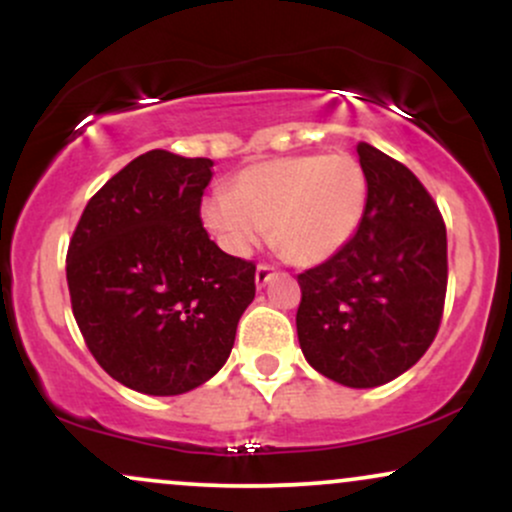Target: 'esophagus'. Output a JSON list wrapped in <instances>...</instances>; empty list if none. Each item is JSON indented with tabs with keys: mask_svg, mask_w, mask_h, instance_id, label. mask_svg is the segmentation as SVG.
<instances>
[{
	"mask_svg": "<svg viewBox=\"0 0 512 512\" xmlns=\"http://www.w3.org/2000/svg\"><path fill=\"white\" fill-rule=\"evenodd\" d=\"M272 279H274V269L269 267V264H260V267H257V272H255L257 289H264V286H267Z\"/></svg>",
	"mask_w": 512,
	"mask_h": 512,
	"instance_id": "1",
	"label": "esophagus"
}]
</instances>
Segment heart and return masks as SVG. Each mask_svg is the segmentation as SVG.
I'll return each mask as SVG.
<instances>
[{
  "label": "heart",
  "mask_w": 512,
  "mask_h": 512,
  "mask_svg": "<svg viewBox=\"0 0 512 512\" xmlns=\"http://www.w3.org/2000/svg\"><path fill=\"white\" fill-rule=\"evenodd\" d=\"M366 202L368 180L354 156H284L245 168L231 195L204 199L202 219L233 255H250L269 231L286 260L310 267L356 236Z\"/></svg>",
  "instance_id": "obj_1"
}]
</instances>
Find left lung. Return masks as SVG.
Here are the masks:
<instances>
[{"label":"left lung","mask_w":512,"mask_h":512,"mask_svg":"<svg viewBox=\"0 0 512 512\" xmlns=\"http://www.w3.org/2000/svg\"><path fill=\"white\" fill-rule=\"evenodd\" d=\"M368 202L356 236L298 274V344L317 373L346 387L395 380L426 354L443 317V216L407 166L358 144Z\"/></svg>","instance_id":"1"}]
</instances>
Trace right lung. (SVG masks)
I'll return each mask as SVG.
<instances>
[{
  "instance_id": "1",
  "label": "right lung",
  "mask_w": 512,
  "mask_h": 512,
  "mask_svg": "<svg viewBox=\"0 0 512 512\" xmlns=\"http://www.w3.org/2000/svg\"><path fill=\"white\" fill-rule=\"evenodd\" d=\"M211 168L209 158L146 151L91 197L69 243V296L88 351L144 395L214 378L255 298V264L226 255L202 226Z\"/></svg>"
}]
</instances>
